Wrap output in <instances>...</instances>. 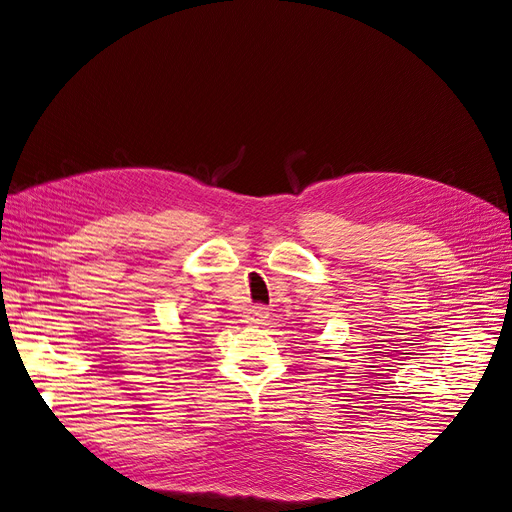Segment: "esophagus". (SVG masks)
<instances>
[{
	"label": "esophagus",
	"mask_w": 512,
	"mask_h": 512,
	"mask_svg": "<svg viewBox=\"0 0 512 512\" xmlns=\"http://www.w3.org/2000/svg\"><path fill=\"white\" fill-rule=\"evenodd\" d=\"M268 316H270L268 307H264V305H257V307H253V309H248V316H246V320L251 322V324H261V322H264Z\"/></svg>",
	"instance_id": "obj_1"
}]
</instances>
